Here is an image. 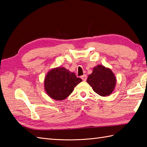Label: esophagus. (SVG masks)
Returning a JSON list of instances; mask_svg holds the SVG:
<instances>
[{
    "instance_id": "obj_1",
    "label": "esophagus",
    "mask_w": 147,
    "mask_h": 147,
    "mask_svg": "<svg viewBox=\"0 0 147 147\" xmlns=\"http://www.w3.org/2000/svg\"><path fill=\"white\" fill-rule=\"evenodd\" d=\"M81 78H82L83 81H86L87 79V76L86 75V74H83V75L81 76Z\"/></svg>"
}]
</instances>
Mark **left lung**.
<instances>
[{
    "label": "left lung",
    "mask_w": 147,
    "mask_h": 147,
    "mask_svg": "<svg viewBox=\"0 0 147 147\" xmlns=\"http://www.w3.org/2000/svg\"><path fill=\"white\" fill-rule=\"evenodd\" d=\"M86 82L95 93L105 96L110 95L114 91L116 78L110 69L98 65L93 67L92 73L88 76Z\"/></svg>",
    "instance_id": "obj_1"
}]
</instances>
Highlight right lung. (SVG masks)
I'll return each instance as SVG.
<instances>
[{"label": "right lung", "mask_w": 147, "mask_h": 147, "mask_svg": "<svg viewBox=\"0 0 147 147\" xmlns=\"http://www.w3.org/2000/svg\"><path fill=\"white\" fill-rule=\"evenodd\" d=\"M82 82L74 73L58 67L48 72L45 78L44 88L48 95L55 100L66 98L78 84Z\"/></svg>", "instance_id": "1"}]
</instances>
